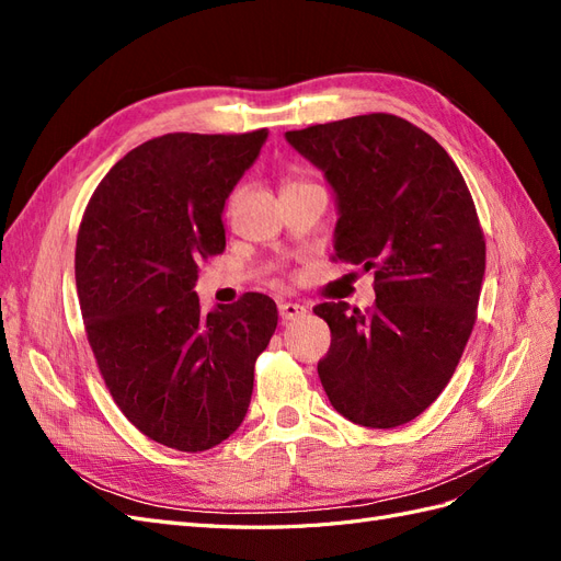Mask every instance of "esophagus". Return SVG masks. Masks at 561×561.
Here are the masks:
<instances>
[{"label": "esophagus", "mask_w": 561, "mask_h": 561, "mask_svg": "<svg viewBox=\"0 0 561 561\" xmlns=\"http://www.w3.org/2000/svg\"><path fill=\"white\" fill-rule=\"evenodd\" d=\"M278 313L285 322L287 320H299V318L307 316V307H304V304H297V301H280Z\"/></svg>", "instance_id": "34e87169"}]
</instances>
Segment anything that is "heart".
I'll list each match as a JSON object with an SVG mask.
<instances>
[{
    "mask_svg": "<svg viewBox=\"0 0 561 561\" xmlns=\"http://www.w3.org/2000/svg\"><path fill=\"white\" fill-rule=\"evenodd\" d=\"M293 184H301V182H287L285 186H293Z\"/></svg>",
    "mask_w": 561,
    "mask_h": 561,
    "instance_id": "obj_1",
    "label": "heart"
}]
</instances>
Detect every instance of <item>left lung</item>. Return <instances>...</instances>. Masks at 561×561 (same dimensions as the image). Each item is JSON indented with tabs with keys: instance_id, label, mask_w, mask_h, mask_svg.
<instances>
[{
	"instance_id": "1",
	"label": "left lung",
	"mask_w": 561,
	"mask_h": 561,
	"mask_svg": "<svg viewBox=\"0 0 561 561\" xmlns=\"http://www.w3.org/2000/svg\"><path fill=\"white\" fill-rule=\"evenodd\" d=\"M334 194L339 260L375 268L369 311L313 309L332 330L318 377L334 410L396 428L443 393L474 325L484 236L463 175L428 133L393 114L287 130Z\"/></svg>"
}]
</instances>
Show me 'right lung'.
<instances>
[{
	"label": "right lung",
	"mask_w": 561,
	"mask_h": 561,
	"mask_svg": "<svg viewBox=\"0 0 561 561\" xmlns=\"http://www.w3.org/2000/svg\"><path fill=\"white\" fill-rule=\"evenodd\" d=\"M268 130L168 133L116 161L81 219L75 276L89 344L118 410L147 437L206 451L241 426L276 301L201 311L198 262L225 250L229 194Z\"/></svg>",
	"instance_id": "obj_1"
}]
</instances>
